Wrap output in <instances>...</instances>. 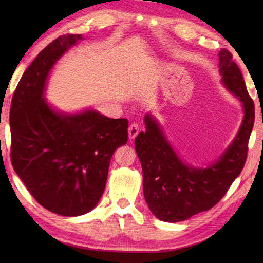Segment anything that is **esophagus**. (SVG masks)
<instances>
[{"label": "esophagus", "instance_id": "1", "mask_svg": "<svg viewBox=\"0 0 263 263\" xmlns=\"http://www.w3.org/2000/svg\"><path fill=\"white\" fill-rule=\"evenodd\" d=\"M139 133V125L136 124V123H133L130 126H128V138H130V140H133Z\"/></svg>", "mask_w": 263, "mask_h": 263}]
</instances>
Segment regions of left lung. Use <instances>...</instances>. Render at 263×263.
<instances>
[{"mask_svg":"<svg viewBox=\"0 0 263 263\" xmlns=\"http://www.w3.org/2000/svg\"><path fill=\"white\" fill-rule=\"evenodd\" d=\"M220 81L241 102L243 119L227 148L206 166H193L182 159L167 139L157 119L144 115L146 131L136 138V152L142 166L143 194L150 211L167 222L186 220L211 209L242 172L254 123V104L232 54L218 53Z\"/></svg>","mask_w":263,"mask_h":263,"instance_id":"8db88e82","label":"left lung"}]
</instances>
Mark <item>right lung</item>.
<instances>
[{"label":"right lung","mask_w":263,"mask_h":263,"mask_svg":"<svg viewBox=\"0 0 263 263\" xmlns=\"http://www.w3.org/2000/svg\"><path fill=\"white\" fill-rule=\"evenodd\" d=\"M82 35L55 39L22 74L10 110L11 161L44 208L64 217L91 211L107 181L110 158L127 142L126 119L93 108L63 111L45 99L55 64Z\"/></svg>","instance_id":"1"}]
</instances>
